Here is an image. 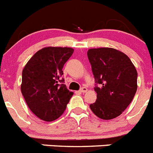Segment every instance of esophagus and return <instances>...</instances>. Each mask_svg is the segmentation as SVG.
<instances>
[{
    "label": "esophagus",
    "instance_id": "1",
    "mask_svg": "<svg viewBox=\"0 0 153 153\" xmlns=\"http://www.w3.org/2000/svg\"><path fill=\"white\" fill-rule=\"evenodd\" d=\"M87 91H88V89H87V88H85V87H82V88L80 89V91L82 92V93H85Z\"/></svg>",
    "mask_w": 153,
    "mask_h": 153
}]
</instances>
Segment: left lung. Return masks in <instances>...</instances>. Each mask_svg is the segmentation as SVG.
Listing matches in <instances>:
<instances>
[{
  "instance_id": "8db88e82",
  "label": "left lung",
  "mask_w": 153,
  "mask_h": 153,
  "mask_svg": "<svg viewBox=\"0 0 153 153\" xmlns=\"http://www.w3.org/2000/svg\"><path fill=\"white\" fill-rule=\"evenodd\" d=\"M88 58L97 93L91 110L100 119H114L126 110L137 92V69L126 54L113 48L90 49Z\"/></svg>"
}]
</instances>
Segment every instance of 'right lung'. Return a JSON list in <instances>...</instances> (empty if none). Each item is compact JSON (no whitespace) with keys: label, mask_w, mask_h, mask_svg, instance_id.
Masks as SVG:
<instances>
[{"label":"right lung","mask_w":153,"mask_h":153,"mask_svg":"<svg viewBox=\"0 0 153 153\" xmlns=\"http://www.w3.org/2000/svg\"><path fill=\"white\" fill-rule=\"evenodd\" d=\"M73 52L68 47L43 48L23 68L22 94L30 111L42 120L50 122L59 117L73 95L62 78L63 66Z\"/></svg>","instance_id":"1"}]
</instances>
